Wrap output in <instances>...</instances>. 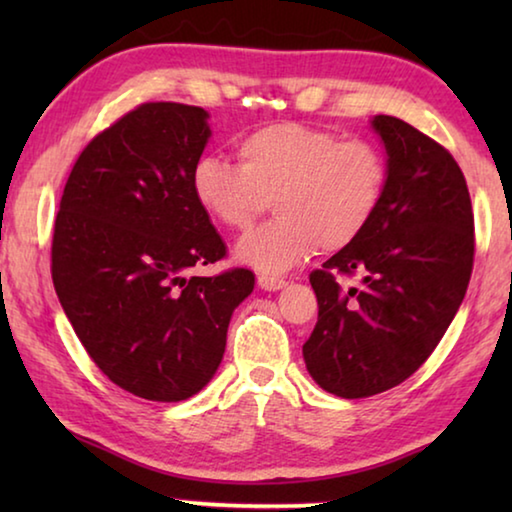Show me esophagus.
Listing matches in <instances>:
<instances>
[{"instance_id": "esophagus-1", "label": "esophagus", "mask_w": 512, "mask_h": 512, "mask_svg": "<svg viewBox=\"0 0 512 512\" xmlns=\"http://www.w3.org/2000/svg\"><path fill=\"white\" fill-rule=\"evenodd\" d=\"M257 284L262 291H280L287 287V282H284L282 277H268V275H259Z\"/></svg>"}]
</instances>
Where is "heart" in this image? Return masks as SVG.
<instances>
[{
    "instance_id": "1",
    "label": "heart",
    "mask_w": 512,
    "mask_h": 512,
    "mask_svg": "<svg viewBox=\"0 0 512 512\" xmlns=\"http://www.w3.org/2000/svg\"><path fill=\"white\" fill-rule=\"evenodd\" d=\"M239 167L216 155L194 164L192 192L212 221L246 230L273 196L277 219L246 235L239 262L280 275L314 253L354 244L375 219L386 189L377 146L341 140L325 128L293 121L255 128L235 144Z\"/></svg>"
}]
</instances>
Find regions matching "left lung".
Wrapping results in <instances>:
<instances>
[{
    "label": "left lung",
    "mask_w": 512,
    "mask_h": 512,
    "mask_svg": "<svg viewBox=\"0 0 512 512\" xmlns=\"http://www.w3.org/2000/svg\"><path fill=\"white\" fill-rule=\"evenodd\" d=\"M386 189L368 230L309 275L318 323L302 345L311 379L336 397L384 393L443 339L470 284L474 214L463 171L406 121L375 115ZM336 274H359L343 290Z\"/></svg>",
    "instance_id": "8db88e82"
}]
</instances>
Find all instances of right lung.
Here are the masks:
<instances>
[{"instance_id": "obj_1", "label": "right lung", "mask_w": 512, "mask_h": 512, "mask_svg": "<svg viewBox=\"0 0 512 512\" xmlns=\"http://www.w3.org/2000/svg\"><path fill=\"white\" fill-rule=\"evenodd\" d=\"M210 112L142 103L85 146L51 241L65 316L103 375L151 402H180L214 377L228 325L255 287L246 268L187 277L225 244L192 192Z\"/></svg>"}]
</instances>
